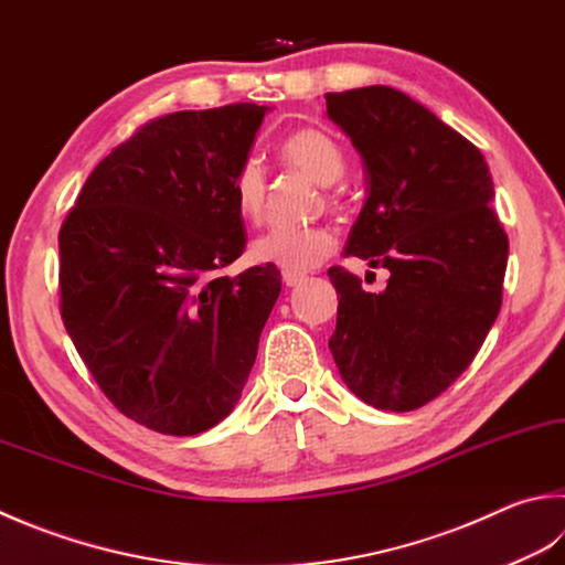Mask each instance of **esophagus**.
Wrapping results in <instances>:
<instances>
[{"mask_svg":"<svg viewBox=\"0 0 565 565\" xmlns=\"http://www.w3.org/2000/svg\"><path fill=\"white\" fill-rule=\"evenodd\" d=\"M307 280V275L305 273H290V270H282V282L287 285V287H297L300 282H305Z\"/></svg>","mask_w":565,"mask_h":565,"instance_id":"34e87169","label":"esophagus"}]
</instances>
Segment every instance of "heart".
<instances>
[{
    "label": "heart",
    "instance_id": "heart-1",
    "mask_svg": "<svg viewBox=\"0 0 565 565\" xmlns=\"http://www.w3.org/2000/svg\"><path fill=\"white\" fill-rule=\"evenodd\" d=\"M280 157L319 186L339 182L347 167L342 147L334 142V137L315 127L287 135L280 145ZM231 189L238 214L258 221L265 209V172L258 159H243L233 172ZM334 243V233L327 226H275L250 243V258L280 270L307 273L332 255Z\"/></svg>",
    "mask_w": 565,
    "mask_h": 565
}]
</instances>
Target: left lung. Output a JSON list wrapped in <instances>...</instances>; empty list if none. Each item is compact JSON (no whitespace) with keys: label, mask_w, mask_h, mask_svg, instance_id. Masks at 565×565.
<instances>
[{"label":"left lung","mask_w":565,"mask_h":565,"mask_svg":"<svg viewBox=\"0 0 565 565\" xmlns=\"http://www.w3.org/2000/svg\"><path fill=\"white\" fill-rule=\"evenodd\" d=\"M327 115L366 174L344 255L391 273L366 292L329 268L339 295L329 351L351 393L408 413L472 364L502 307L509 241L489 206L492 174L470 140L388 85L329 93Z\"/></svg>","instance_id":"obj_1"}]
</instances>
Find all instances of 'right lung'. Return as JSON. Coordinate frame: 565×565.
Masks as SVG:
<instances>
[{
    "mask_svg": "<svg viewBox=\"0 0 565 565\" xmlns=\"http://www.w3.org/2000/svg\"><path fill=\"white\" fill-rule=\"evenodd\" d=\"M268 110L152 120L93 169L61 226L66 332L113 406L150 430L214 428L255 364L280 270L214 273L246 248L231 179Z\"/></svg>",
    "mask_w": 565,
    "mask_h": 565,
    "instance_id": "right-lung-1",
    "label": "right lung"
}]
</instances>
